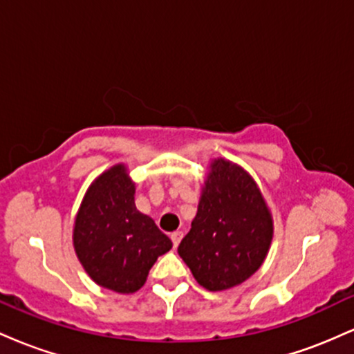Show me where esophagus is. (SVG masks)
Returning <instances> with one entry per match:
<instances>
[{"label": "esophagus", "mask_w": 354, "mask_h": 354, "mask_svg": "<svg viewBox=\"0 0 354 354\" xmlns=\"http://www.w3.org/2000/svg\"><path fill=\"white\" fill-rule=\"evenodd\" d=\"M181 238H183V231H174V233H171V241H173L174 248L180 245Z\"/></svg>", "instance_id": "esophagus-1"}]
</instances>
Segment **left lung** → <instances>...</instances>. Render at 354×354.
I'll return each mask as SVG.
<instances>
[{"label":"left lung","instance_id":"obj_1","mask_svg":"<svg viewBox=\"0 0 354 354\" xmlns=\"http://www.w3.org/2000/svg\"><path fill=\"white\" fill-rule=\"evenodd\" d=\"M271 239L273 216L253 176L225 158L211 161L196 216L178 246L194 279L208 291L238 286L265 263Z\"/></svg>","mask_w":354,"mask_h":354}]
</instances>
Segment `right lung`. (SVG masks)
Masks as SVG:
<instances>
[{
  "mask_svg": "<svg viewBox=\"0 0 354 354\" xmlns=\"http://www.w3.org/2000/svg\"><path fill=\"white\" fill-rule=\"evenodd\" d=\"M135 183L126 165L111 166L89 185L73 226L81 266L100 286L135 293L173 243L153 218L136 209Z\"/></svg>",
  "mask_w": 354,
  "mask_h": 354,
  "instance_id": "1",
  "label": "right lung"
}]
</instances>
